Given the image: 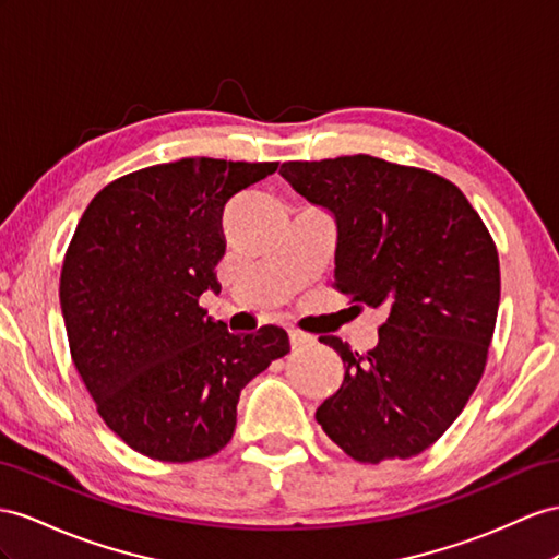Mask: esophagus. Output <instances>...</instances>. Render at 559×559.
Wrapping results in <instances>:
<instances>
[{"instance_id": "obj_1", "label": "esophagus", "mask_w": 559, "mask_h": 559, "mask_svg": "<svg viewBox=\"0 0 559 559\" xmlns=\"http://www.w3.org/2000/svg\"><path fill=\"white\" fill-rule=\"evenodd\" d=\"M288 337H290V347H293V349L313 345V337H311V335H307V333H302V331H290V333H288Z\"/></svg>"}]
</instances>
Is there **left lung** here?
Listing matches in <instances>:
<instances>
[{
    "mask_svg": "<svg viewBox=\"0 0 559 559\" xmlns=\"http://www.w3.org/2000/svg\"><path fill=\"white\" fill-rule=\"evenodd\" d=\"M281 177L333 214L335 288L388 313L366 354L321 337L345 380L319 425L359 463L423 453L484 373L500 302L489 231L451 181L373 155L283 163Z\"/></svg>",
    "mask_w": 559,
    "mask_h": 559,
    "instance_id": "left-lung-1",
    "label": "left lung"
}]
</instances>
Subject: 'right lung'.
Returning <instances> with one entry per match:
<instances>
[{
	"instance_id": "add662e5",
	"label": "right lung",
	"mask_w": 559,
	"mask_h": 559,
	"mask_svg": "<svg viewBox=\"0 0 559 559\" xmlns=\"http://www.w3.org/2000/svg\"><path fill=\"white\" fill-rule=\"evenodd\" d=\"M278 163L183 157L98 191L70 240L61 311L78 373L127 447L163 463L222 451L240 390L290 352L264 325L234 335L198 305L219 293L228 200Z\"/></svg>"
}]
</instances>
